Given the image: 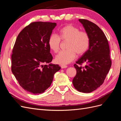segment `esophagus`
<instances>
[{
    "label": "esophagus",
    "instance_id": "34e87169",
    "mask_svg": "<svg viewBox=\"0 0 121 121\" xmlns=\"http://www.w3.org/2000/svg\"><path fill=\"white\" fill-rule=\"evenodd\" d=\"M60 67L61 68V69H65V68H67L68 67L67 65H60Z\"/></svg>",
    "mask_w": 121,
    "mask_h": 121
}]
</instances>
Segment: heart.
Returning <instances> with one entry per match:
<instances>
[{
  "label": "heart",
  "mask_w": 121,
  "mask_h": 121,
  "mask_svg": "<svg viewBox=\"0 0 121 121\" xmlns=\"http://www.w3.org/2000/svg\"><path fill=\"white\" fill-rule=\"evenodd\" d=\"M61 39L68 41L65 51H61L55 57V62L60 65H67L75 59L76 53L81 56L85 53L89 48L90 38L86 32L80 31L74 26L69 25L61 29L59 36L52 34L48 39V46L50 50L56 53L60 49Z\"/></svg>",
  "instance_id": "heart-1"
}]
</instances>
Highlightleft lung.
<instances>
[{
  "instance_id": "obj_1",
  "label": "left lung",
  "mask_w": 121,
  "mask_h": 121,
  "mask_svg": "<svg viewBox=\"0 0 121 121\" xmlns=\"http://www.w3.org/2000/svg\"><path fill=\"white\" fill-rule=\"evenodd\" d=\"M90 38L87 52L79 58L74 66L77 74L73 80L75 88L79 92L90 93L103 84L111 67L110 51L107 37L94 23L79 19ZM85 63L86 65H81Z\"/></svg>"
}]
</instances>
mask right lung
Here are the masks:
<instances>
[{"label":"right lung","instance_id":"obj_1","mask_svg":"<svg viewBox=\"0 0 121 121\" xmlns=\"http://www.w3.org/2000/svg\"><path fill=\"white\" fill-rule=\"evenodd\" d=\"M56 23L36 22L31 23L18 35L12 55V71L23 88L40 94L48 88L55 73L60 69L52 60L48 39ZM44 63H49L43 65Z\"/></svg>","mask_w":121,"mask_h":121}]
</instances>
